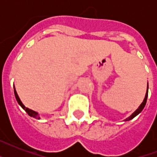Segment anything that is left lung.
<instances>
[{"label":"left lung","instance_id":"8db88e82","mask_svg":"<svg viewBox=\"0 0 157 157\" xmlns=\"http://www.w3.org/2000/svg\"><path fill=\"white\" fill-rule=\"evenodd\" d=\"M147 95H148V82H147V92H146V94H145V98H144V101H143V103L139 105V107L137 108L135 112H133V113H132V114L130 115L129 117H128V118H126L125 120H124V121H130V120H132L133 118H134V117H136L137 115H139V113H140V112L143 111V109H144V107H145V105H146L147 99Z\"/></svg>","mask_w":157,"mask_h":157}]
</instances>
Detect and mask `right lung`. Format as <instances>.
Listing matches in <instances>:
<instances>
[{"instance_id": "right-lung-1", "label": "right lung", "mask_w": 157, "mask_h": 157, "mask_svg": "<svg viewBox=\"0 0 157 157\" xmlns=\"http://www.w3.org/2000/svg\"><path fill=\"white\" fill-rule=\"evenodd\" d=\"M13 92H14V95H15V98H16V100H17V102H18V103L20 105L21 107H22V108H23V109L27 113H28V116H30L31 117H33V118H36V119H40V117L38 112H35V111H33V110L32 109H29V108L26 107L25 106L23 105V103H22V101L20 100V98H19V97H18V94H17V92H16L14 86H13Z\"/></svg>"}]
</instances>
